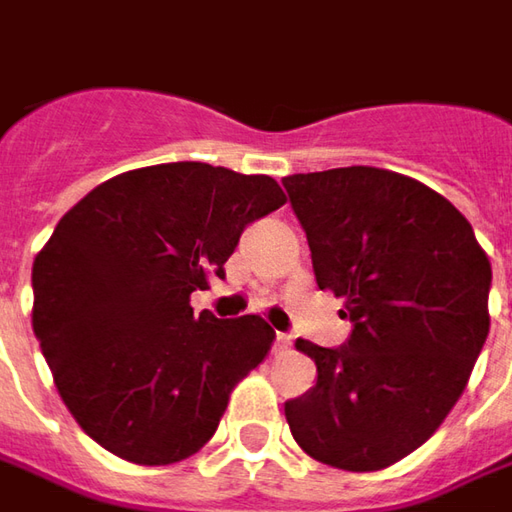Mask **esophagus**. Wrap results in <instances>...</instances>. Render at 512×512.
<instances>
[{
  "mask_svg": "<svg viewBox=\"0 0 512 512\" xmlns=\"http://www.w3.org/2000/svg\"><path fill=\"white\" fill-rule=\"evenodd\" d=\"M286 349H292V335L278 332V335H275V352H286Z\"/></svg>",
  "mask_w": 512,
  "mask_h": 512,
  "instance_id": "34e87169",
  "label": "esophagus"
}]
</instances>
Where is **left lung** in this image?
I'll use <instances>...</instances> for the list:
<instances>
[{
    "instance_id": "8db88e82",
    "label": "left lung",
    "mask_w": 512,
    "mask_h": 512,
    "mask_svg": "<svg viewBox=\"0 0 512 512\" xmlns=\"http://www.w3.org/2000/svg\"><path fill=\"white\" fill-rule=\"evenodd\" d=\"M318 289L344 298L352 332L298 341L318 381L286 401L303 453L369 473L410 456L456 407L490 332V260L473 226L424 183L349 166L283 177Z\"/></svg>"
}]
</instances>
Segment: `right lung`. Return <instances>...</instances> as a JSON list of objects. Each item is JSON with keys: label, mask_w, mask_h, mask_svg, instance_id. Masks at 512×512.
<instances>
[{"label": "right lung", "mask_w": 512, "mask_h": 512, "mask_svg": "<svg viewBox=\"0 0 512 512\" xmlns=\"http://www.w3.org/2000/svg\"><path fill=\"white\" fill-rule=\"evenodd\" d=\"M286 203L266 174L209 163L125 171L85 194L34 260V335L77 424L134 464L194 456L272 326L194 315L243 229Z\"/></svg>", "instance_id": "add662e5"}]
</instances>
